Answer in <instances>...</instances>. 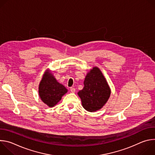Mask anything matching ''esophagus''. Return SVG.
Listing matches in <instances>:
<instances>
[{
	"instance_id": "34e87169",
	"label": "esophagus",
	"mask_w": 155,
	"mask_h": 155,
	"mask_svg": "<svg viewBox=\"0 0 155 155\" xmlns=\"http://www.w3.org/2000/svg\"><path fill=\"white\" fill-rule=\"evenodd\" d=\"M70 90H71V91L72 92V93H75V89L74 87H71V88H70Z\"/></svg>"
}]
</instances>
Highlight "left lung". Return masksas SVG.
<instances>
[{
    "instance_id": "obj_1",
    "label": "left lung",
    "mask_w": 155,
    "mask_h": 155,
    "mask_svg": "<svg viewBox=\"0 0 155 155\" xmlns=\"http://www.w3.org/2000/svg\"><path fill=\"white\" fill-rule=\"evenodd\" d=\"M108 83L97 68H93L84 81V87L78 93L82 105L87 111L94 112L101 109L110 96Z\"/></svg>"
}]
</instances>
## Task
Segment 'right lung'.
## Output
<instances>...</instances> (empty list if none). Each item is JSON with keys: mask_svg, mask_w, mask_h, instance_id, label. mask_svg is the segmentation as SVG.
<instances>
[{"mask_svg": "<svg viewBox=\"0 0 155 155\" xmlns=\"http://www.w3.org/2000/svg\"><path fill=\"white\" fill-rule=\"evenodd\" d=\"M67 92L65 87L58 83L50 72H45L38 87L40 97L44 103L49 107H53Z\"/></svg>", "mask_w": 155, "mask_h": 155, "instance_id": "1", "label": "right lung"}]
</instances>
